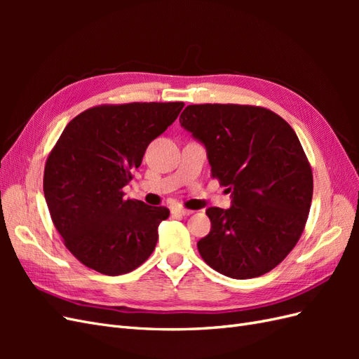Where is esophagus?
Returning a JSON list of instances; mask_svg holds the SVG:
<instances>
[{
  "label": "esophagus",
  "instance_id": "esophagus-1",
  "mask_svg": "<svg viewBox=\"0 0 359 359\" xmlns=\"http://www.w3.org/2000/svg\"><path fill=\"white\" fill-rule=\"evenodd\" d=\"M193 211H190V210H186V208H181V206H178V208H173L172 210V214H175V215H190Z\"/></svg>",
  "mask_w": 359,
  "mask_h": 359
}]
</instances>
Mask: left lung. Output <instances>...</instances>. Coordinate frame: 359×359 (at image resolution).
<instances>
[{"label":"left lung","instance_id":"1","mask_svg":"<svg viewBox=\"0 0 359 359\" xmlns=\"http://www.w3.org/2000/svg\"><path fill=\"white\" fill-rule=\"evenodd\" d=\"M180 123L205 145L211 177L232 193L229 210H206L202 259L231 278L269 273L297 245L311 205V166L297 133L250 104H190Z\"/></svg>","mask_w":359,"mask_h":359}]
</instances>
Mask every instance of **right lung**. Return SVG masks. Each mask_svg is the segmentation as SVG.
<instances>
[{
	"label": "right lung",
	"instance_id": "obj_1",
	"mask_svg": "<svg viewBox=\"0 0 359 359\" xmlns=\"http://www.w3.org/2000/svg\"><path fill=\"white\" fill-rule=\"evenodd\" d=\"M182 107V102L100 104L64 128L48 156L43 191L64 245L85 266L121 276L154 252L169 210L126 199L123 187L151 140Z\"/></svg>",
	"mask_w": 359,
	"mask_h": 359
}]
</instances>
